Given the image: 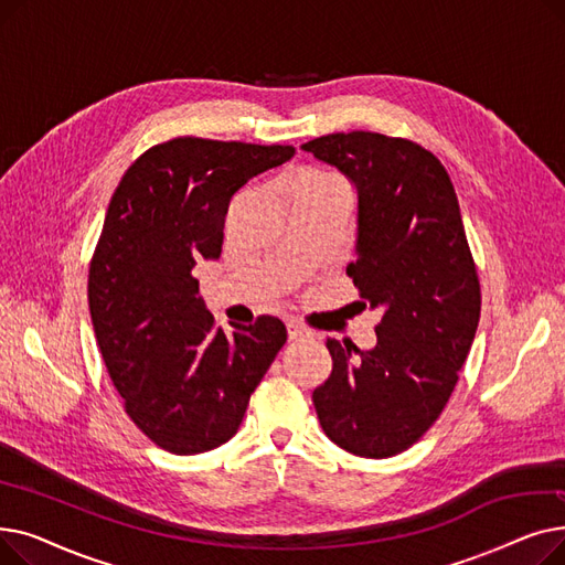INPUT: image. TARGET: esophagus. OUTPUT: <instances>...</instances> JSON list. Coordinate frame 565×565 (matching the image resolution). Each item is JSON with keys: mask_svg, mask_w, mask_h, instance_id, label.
I'll list each match as a JSON object with an SVG mask.
<instances>
[{"mask_svg": "<svg viewBox=\"0 0 565 565\" xmlns=\"http://www.w3.org/2000/svg\"><path fill=\"white\" fill-rule=\"evenodd\" d=\"M307 337H311V332L305 328V324L288 322V339L290 341H300V339H307Z\"/></svg>", "mask_w": 565, "mask_h": 565, "instance_id": "obj_1", "label": "esophagus"}]
</instances>
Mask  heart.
Returning a JSON list of instances; mask_svg holds the SVG:
<instances>
[{"label":"heart","mask_w":565,"mask_h":565,"mask_svg":"<svg viewBox=\"0 0 565 565\" xmlns=\"http://www.w3.org/2000/svg\"><path fill=\"white\" fill-rule=\"evenodd\" d=\"M334 185H341V183L334 175L322 173V171H305L290 183V188H334Z\"/></svg>","instance_id":"heart-1"}]
</instances>
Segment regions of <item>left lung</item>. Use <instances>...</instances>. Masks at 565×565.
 I'll list each match as a JSON object with an SVG mask.
<instances>
[{
	"label": "left lung",
	"instance_id": "8db88e82",
	"mask_svg": "<svg viewBox=\"0 0 565 565\" xmlns=\"http://www.w3.org/2000/svg\"><path fill=\"white\" fill-rule=\"evenodd\" d=\"M358 190V260L348 277L382 309L377 343L328 339L332 373L313 390L320 426L341 449L392 458L441 414L481 316V284L444 164L419 143L334 132L302 143Z\"/></svg>",
	"mask_w": 565,
	"mask_h": 565
}]
</instances>
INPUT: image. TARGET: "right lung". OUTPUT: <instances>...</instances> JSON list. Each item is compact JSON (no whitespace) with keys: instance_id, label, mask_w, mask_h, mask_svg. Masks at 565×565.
I'll return each mask as SVG.
<instances>
[{"instance_id":"add662e5","label":"right lung","mask_w":565,"mask_h":565,"mask_svg":"<svg viewBox=\"0 0 565 565\" xmlns=\"http://www.w3.org/2000/svg\"><path fill=\"white\" fill-rule=\"evenodd\" d=\"M295 156L292 146L175 137L141 153L114 190L88 265L100 354L135 426L160 449H217L243 424L286 324L215 328L192 277L220 258L231 196Z\"/></svg>"}]
</instances>
